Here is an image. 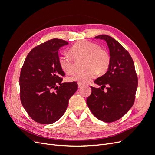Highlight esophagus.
Instances as JSON below:
<instances>
[{
  "label": "esophagus",
  "mask_w": 155,
  "mask_h": 155,
  "mask_svg": "<svg viewBox=\"0 0 155 155\" xmlns=\"http://www.w3.org/2000/svg\"><path fill=\"white\" fill-rule=\"evenodd\" d=\"M83 86H84V85H83V84L78 83V87H79V88H82Z\"/></svg>",
  "instance_id": "esophagus-1"
}]
</instances>
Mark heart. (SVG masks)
<instances>
[{
    "label": "heart",
    "instance_id": "obj_1",
    "mask_svg": "<svg viewBox=\"0 0 155 155\" xmlns=\"http://www.w3.org/2000/svg\"><path fill=\"white\" fill-rule=\"evenodd\" d=\"M70 54L59 55V64L63 71L67 74L74 72V59H86L84 72L74 74L68 78L70 82L86 84L92 81L98 74V72L104 73L109 67L110 57L107 51L100 48V46L87 41H81L75 43L70 49Z\"/></svg>",
    "mask_w": 155,
    "mask_h": 155
}]
</instances>
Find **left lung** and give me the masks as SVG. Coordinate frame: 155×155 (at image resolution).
Instances as JSON below:
<instances>
[{
	"label": "left lung",
	"mask_w": 155,
	"mask_h": 155,
	"mask_svg": "<svg viewBox=\"0 0 155 155\" xmlns=\"http://www.w3.org/2000/svg\"><path fill=\"white\" fill-rule=\"evenodd\" d=\"M109 49L110 63L107 72L94 81L100 88L91 87L87 104L93 115L107 123L120 119L134 104L138 78L132 58L121 45L112 37L100 35ZM106 85L107 91L103 90Z\"/></svg>",
	"instance_id": "8db88e82"
}]
</instances>
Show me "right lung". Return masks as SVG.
Returning <instances> with one entry per match:
<instances>
[{
	"instance_id": "add662e5",
	"label": "right lung",
	"mask_w": 155,
	"mask_h": 155,
	"mask_svg": "<svg viewBox=\"0 0 155 155\" xmlns=\"http://www.w3.org/2000/svg\"><path fill=\"white\" fill-rule=\"evenodd\" d=\"M68 44L59 39L46 41L33 48L23 64L19 78L21 101L36 122L51 124L59 120L78 90L76 82L62 83L65 74L59 64L58 51Z\"/></svg>"
}]
</instances>
